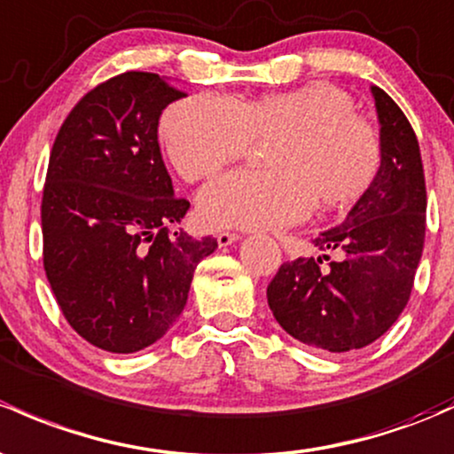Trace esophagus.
<instances>
[{"instance_id": "esophagus-1", "label": "esophagus", "mask_w": 454, "mask_h": 454, "mask_svg": "<svg viewBox=\"0 0 454 454\" xmlns=\"http://www.w3.org/2000/svg\"><path fill=\"white\" fill-rule=\"evenodd\" d=\"M239 239H241L239 232H226V231L217 232L219 247H226V246H231V243H235V241H239Z\"/></svg>"}]
</instances>
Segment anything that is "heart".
<instances>
[{
	"instance_id": "obj_1",
	"label": "heart",
	"mask_w": 454,
	"mask_h": 454,
	"mask_svg": "<svg viewBox=\"0 0 454 454\" xmlns=\"http://www.w3.org/2000/svg\"><path fill=\"white\" fill-rule=\"evenodd\" d=\"M355 99L331 82L254 99L204 93L169 106L160 137L187 183L241 159L254 141L274 139L271 169H237L204 187L198 213L213 228H280L315 204L343 211L364 200L383 167V139L355 113Z\"/></svg>"
}]
</instances>
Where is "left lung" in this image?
Here are the masks:
<instances>
[{"instance_id":"left-lung-1","label":"left lung","mask_w":454,"mask_h":454,"mask_svg":"<svg viewBox=\"0 0 454 454\" xmlns=\"http://www.w3.org/2000/svg\"><path fill=\"white\" fill-rule=\"evenodd\" d=\"M383 139L374 187L341 226L313 239L317 259L280 265L267 285L276 322L322 352L359 350L407 307L427 232V184L418 137L398 104L372 87Z\"/></svg>"}]
</instances>
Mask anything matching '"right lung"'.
Segmentation results:
<instances>
[{"label":"right lung","mask_w":454,"mask_h":454,"mask_svg":"<svg viewBox=\"0 0 454 454\" xmlns=\"http://www.w3.org/2000/svg\"><path fill=\"white\" fill-rule=\"evenodd\" d=\"M180 98L159 74H119L71 108L51 147L43 267L69 326L102 350L128 355L160 340L217 247L169 231L189 202L174 195L159 119Z\"/></svg>","instance_id":"1"}]
</instances>
